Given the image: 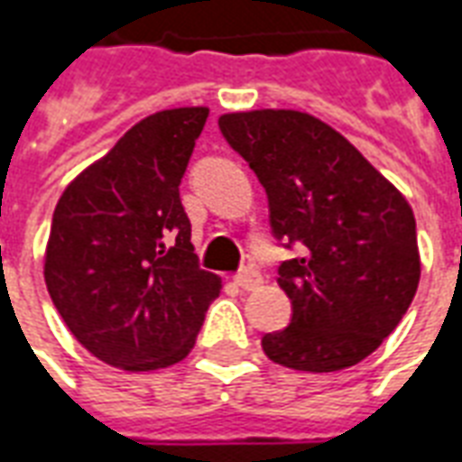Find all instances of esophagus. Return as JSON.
Wrapping results in <instances>:
<instances>
[{"mask_svg":"<svg viewBox=\"0 0 462 462\" xmlns=\"http://www.w3.org/2000/svg\"><path fill=\"white\" fill-rule=\"evenodd\" d=\"M262 274H259L257 269H242L240 274H235V283L240 286V289H245V291H254V289H259L262 286Z\"/></svg>","mask_w":462,"mask_h":462,"instance_id":"1","label":"esophagus"}]
</instances>
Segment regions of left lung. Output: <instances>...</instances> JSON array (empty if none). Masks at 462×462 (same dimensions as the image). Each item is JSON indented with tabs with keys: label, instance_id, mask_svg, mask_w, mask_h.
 Listing matches in <instances>:
<instances>
[{
	"label": "left lung",
	"instance_id": "left-lung-1",
	"mask_svg": "<svg viewBox=\"0 0 462 462\" xmlns=\"http://www.w3.org/2000/svg\"><path fill=\"white\" fill-rule=\"evenodd\" d=\"M217 125L264 186L272 235L286 249L300 245L279 264L291 323L262 337L266 357L300 372L353 367L399 326L419 286L411 205L306 112H232Z\"/></svg>",
	"mask_w": 462,
	"mask_h": 462
}]
</instances>
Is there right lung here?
I'll use <instances>...</instances> for the list:
<instances>
[{"label": "right lung", "instance_id": "right-lung-1", "mask_svg": "<svg viewBox=\"0 0 462 462\" xmlns=\"http://www.w3.org/2000/svg\"><path fill=\"white\" fill-rule=\"evenodd\" d=\"M205 119L208 107L142 119L56 205L43 266L51 300L112 367L183 360L220 293V279L198 264L179 193Z\"/></svg>", "mask_w": 462, "mask_h": 462}]
</instances>
